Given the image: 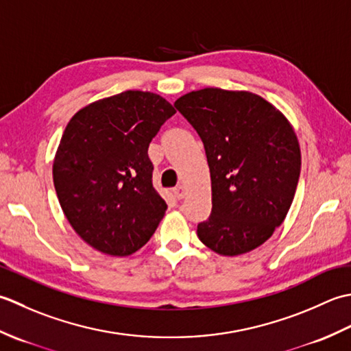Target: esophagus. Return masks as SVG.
Segmentation results:
<instances>
[{
	"mask_svg": "<svg viewBox=\"0 0 351 351\" xmlns=\"http://www.w3.org/2000/svg\"><path fill=\"white\" fill-rule=\"evenodd\" d=\"M173 192H174V195H176L177 199H183L184 195H186V188L183 184H178L173 189Z\"/></svg>",
	"mask_w": 351,
	"mask_h": 351,
	"instance_id": "obj_1",
	"label": "esophagus"
}]
</instances>
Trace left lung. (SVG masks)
I'll list each match as a JSON object with an SVG mask.
<instances>
[{"label": "left lung", "mask_w": 351, "mask_h": 351, "mask_svg": "<svg viewBox=\"0 0 351 351\" xmlns=\"http://www.w3.org/2000/svg\"><path fill=\"white\" fill-rule=\"evenodd\" d=\"M203 141L212 180L210 217L199 241L223 256L252 252L283 223L302 154L294 128L267 99L206 88L174 103Z\"/></svg>", "instance_id": "1"}]
</instances>
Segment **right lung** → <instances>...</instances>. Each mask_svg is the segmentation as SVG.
Instances as JSON below:
<instances>
[{
	"instance_id": "1",
	"label": "right lung",
	"mask_w": 351,
	"mask_h": 351,
	"mask_svg": "<svg viewBox=\"0 0 351 351\" xmlns=\"http://www.w3.org/2000/svg\"><path fill=\"white\" fill-rule=\"evenodd\" d=\"M174 113L160 95L125 90L71 118L53 180L69 224L92 248L128 256L156 232L167 203L153 186L148 147Z\"/></svg>"
}]
</instances>
